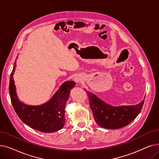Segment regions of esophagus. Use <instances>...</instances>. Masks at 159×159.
Masks as SVG:
<instances>
[{"mask_svg": "<svg viewBox=\"0 0 159 159\" xmlns=\"http://www.w3.org/2000/svg\"><path fill=\"white\" fill-rule=\"evenodd\" d=\"M82 80V77L80 76V75H76L74 77V80L75 82H77V84H80V82Z\"/></svg>", "mask_w": 159, "mask_h": 159, "instance_id": "34e87169", "label": "esophagus"}]
</instances>
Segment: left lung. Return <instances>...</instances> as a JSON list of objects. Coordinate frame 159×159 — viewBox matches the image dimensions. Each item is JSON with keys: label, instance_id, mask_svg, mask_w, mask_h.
I'll return each mask as SVG.
<instances>
[{"label": "left lung", "instance_id": "left-lung-1", "mask_svg": "<svg viewBox=\"0 0 159 159\" xmlns=\"http://www.w3.org/2000/svg\"><path fill=\"white\" fill-rule=\"evenodd\" d=\"M86 93L95 120L98 126L106 129H119L127 126L137 117L144 102L143 100L136 105L113 106L89 91Z\"/></svg>", "mask_w": 159, "mask_h": 159}]
</instances>
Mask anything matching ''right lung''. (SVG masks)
Instances as JSON below:
<instances>
[{"mask_svg": "<svg viewBox=\"0 0 159 159\" xmlns=\"http://www.w3.org/2000/svg\"><path fill=\"white\" fill-rule=\"evenodd\" d=\"M15 62L10 75V95L14 110L20 120L31 128L44 133L55 132L61 129L65 123V106L70 91L75 86L73 81H66L60 86L52 98L40 106H30L21 102L16 93L13 74Z\"/></svg>", "mask_w": 159, "mask_h": 159, "instance_id": "add662e5", "label": "right lung"}]
</instances>
